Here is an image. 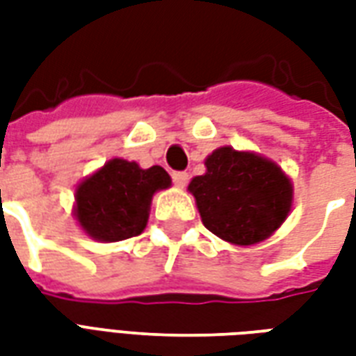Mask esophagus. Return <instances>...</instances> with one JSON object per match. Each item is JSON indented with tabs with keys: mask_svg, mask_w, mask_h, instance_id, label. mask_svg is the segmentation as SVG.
<instances>
[{
	"mask_svg": "<svg viewBox=\"0 0 356 356\" xmlns=\"http://www.w3.org/2000/svg\"><path fill=\"white\" fill-rule=\"evenodd\" d=\"M171 177H173V183H175V186H181V188H183V186L188 183V173H186V171H175Z\"/></svg>",
	"mask_w": 356,
	"mask_h": 356,
	"instance_id": "obj_1",
	"label": "esophagus"
}]
</instances>
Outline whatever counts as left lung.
Masks as SVG:
<instances>
[{
    "instance_id": "8db88e82",
    "label": "left lung",
    "mask_w": 356,
    "mask_h": 356,
    "mask_svg": "<svg viewBox=\"0 0 356 356\" xmlns=\"http://www.w3.org/2000/svg\"><path fill=\"white\" fill-rule=\"evenodd\" d=\"M208 171L191 181L202 223L238 246L257 244L284 223L291 208V183L276 163L231 147L217 148Z\"/></svg>"
}]
</instances>
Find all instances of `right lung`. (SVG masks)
<instances>
[{
  "mask_svg": "<svg viewBox=\"0 0 356 356\" xmlns=\"http://www.w3.org/2000/svg\"><path fill=\"white\" fill-rule=\"evenodd\" d=\"M171 179L160 165L140 170L114 158L76 191V217L89 236L102 242L131 238L145 231L152 194Z\"/></svg>",
  "mask_w": 356,
  "mask_h": 356,
  "instance_id": "right-lung-1",
  "label": "right lung"
}]
</instances>
